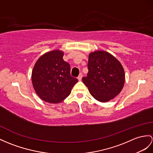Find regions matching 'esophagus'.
Returning <instances> with one entry per match:
<instances>
[{"instance_id": "34e87169", "label": "esophagus", "mask_w": 153, "mask_h": 153, "mask_svg": "<svg viewBox=\"0 0 153 153\" xmlns=\"http://www.w3.org/2000/svg\"><path fill=\"white\" fill-rule=\"evenodd\" d=\"M82 73H80L79 76H78V79H79V81H80L82 80Z\"/></svg>"}]
</instances>
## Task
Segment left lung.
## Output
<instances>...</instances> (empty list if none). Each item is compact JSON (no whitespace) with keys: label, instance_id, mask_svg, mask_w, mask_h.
Masks as SVG:
<instances>
[{"label":"left lung","instance_id":"1","mask_svg":"<svg viewBox=\"0 0 153 153\" xmlns=\"http://www.w3.org/2000/svg\"><path fill=\"white\" fill-rule=\"evenodd\" d=\"M87 76L84 84L94 97L107 102L116 97L125 84V72L121 63L106 51H95L89 55Z\"/></svg>","mask_w":153,"mask_h":153}]
</instances>
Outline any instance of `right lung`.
Instances as JSON below:
<instances>
[{
	"instance_id": "right-lung-1",
	"label": "right lung",
	"mask_w": 153,
	"mask_h": 153,
	"mask_svg": "<svg viewBox=\"0 0 153 153\" xmlns=\"http://www.w3.org/2000/svg\"><path fill=\"white\" fill-rule=\"evenodd\" d=\"M64 53L56 50L42 56L33 67L32 81L36 94L50 103H59L70 95L78 79L70 74L69 63Z\"/></svg>"
}]
</instances>
